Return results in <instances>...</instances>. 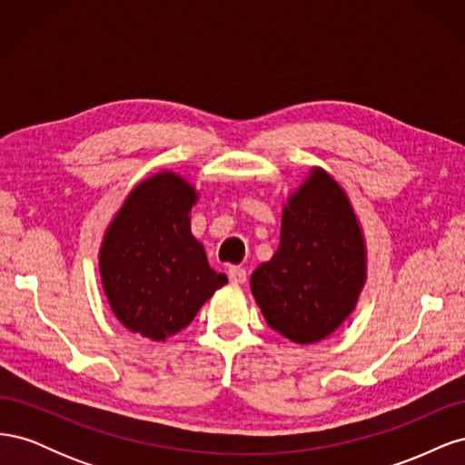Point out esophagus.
Segmentation results:
<instances>
[{
  "mask_svg": "<svg viewBox=\"0 0 465 465\" xmlns=\"http://www.w3.org/2000/svg\"><path fill=\"white\" fill-rule=\"evenodd\" d=\"M229 279L232 281V283H244V281L248 279V273L242 265H232L229 270Z\"/></svg>",
  "mask_w": 465,
  "mask_h": 465,
  "instance_id": "1",
  "label": "esophagus"
}]
</instances>
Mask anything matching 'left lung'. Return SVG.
<instances>
[{"label":"left lung","mask_w":465,"mask_h":465,"mask_svg":"<svg viewBox=\"0 0 465 465\" xmlns=\"http://www.w3.org/2000/svg\"><path fill=\"white\" fill-rule=\"evenodd\" d=\"M364 267L353 207L328 173L314 171L287 202L279 248L250 287L267 326L294 343H316L355 308Z\"/></svg>","instance_id":"left-lung-1"}]
</instances>
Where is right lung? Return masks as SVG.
Wrapping results in <instances>:
<instances>
[{
    "label": "right lung",
    "mask_w": 465,
    "mask_h": 465,
    "mask_svg": "<svg viewBox=\"0 0 465 465\" xmlns=\"http://www.w3.org/2000/svg\"><path fill=\"white\" fill-rule=\"evenodd\" d=\"M195 190L173 173L142 182L110 223L101 275L112 312L134 333L163 341L200 312L227 275L211 270L190 231Z\"/></svg>",
    "instance_id": "right-lung-1"
}]
</instances>
